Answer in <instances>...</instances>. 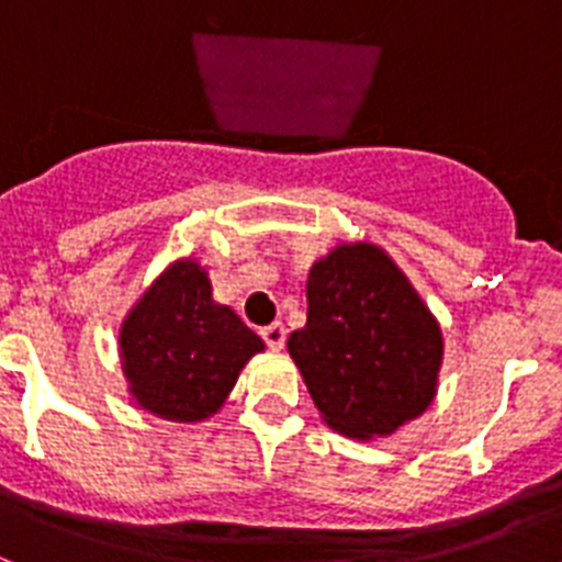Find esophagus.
Returning a JSON list of instances; mask_svg holds the SVG:
<instances>
[{"label":"esophagus","mask_w":562,"mask_h":562,"mask_svg":"<svg viewBox=\"0 0 562 562\" xmlns=\"http://www.w3.org/2000/svg\"><path fill=\"white\" fill-rule=\"evenodd\" d=\"M261 337H265V342L270 346V349H284V340H286V329L284 324H270L261 329Z\"/></svg>","instance_id":"34e87169"}]
</instances>
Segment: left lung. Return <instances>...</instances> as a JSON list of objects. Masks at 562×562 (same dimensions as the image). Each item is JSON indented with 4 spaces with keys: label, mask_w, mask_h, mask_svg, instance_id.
<instances>
[{
    "label": "left lung",
    "mask_w": 562,
    "mask_h": 562,
    "mask_svg": "<svg viewBox=\"0 0 562 562\" xmlns=\"http://www.w3.org/2000/svg\"><path fill=\"white\" fill-rule=\"evenodd\" d=\"M306 326L286 340L331 430L369 441L428 411L439 385V321L394 258L342 241L306 278Z\"/></svg>",
    "instance_id": "left-lung-1"
}]
</instances>
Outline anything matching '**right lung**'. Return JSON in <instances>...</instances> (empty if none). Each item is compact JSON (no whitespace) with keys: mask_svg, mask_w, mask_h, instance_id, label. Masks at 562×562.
<instances>
[{"mask_svg":"<svg viewBox=\"0 0 562 562\" xmlns=\"http://www.w3.org/2000/svg\"><path fill=\"white\" fill-rule=\"evenodd\" d=\"M117 342L132 400L168 422L216 414L247 360L265 351V340L231 306L213 301L196 258L173 261L143 292Z\"/></svg>","mask_w":562,"mask_h":562,"instance_id":"right-lung-1","label":"right lung"}]
</instances>
